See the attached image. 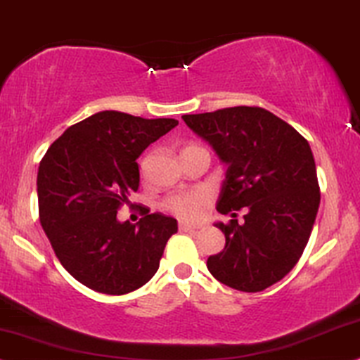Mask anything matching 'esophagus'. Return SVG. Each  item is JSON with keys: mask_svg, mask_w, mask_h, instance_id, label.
Segmentation results:
<instances>
[{"mask_svg": "<svg viewBox=\"0 0 360 360\" xmlns=\"http://www.w3.org/2000/svg\"><path fill=\"white\" fill-rule=\"evenodd\" d=\"M179 229H180V232H193V230H197V229H200V227H198V225L184 224V221H180V224H179Z\"/></svg>", "mask_w": 360, "mask_h": 360, "instance_id": "obj_1", "label": "esophagus"}]
</instances>
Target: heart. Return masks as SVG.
Instances as JSON below:
<instances>
[{
  "mask_svg": "<svg viewBox=\"0 0 360 360\" xmlns=\"http://www.w3.org/2000/svg\"><path fill=\"white\" fill-rule=\"evenodd\" d=\"M145 170V163L141 165V172ZM165 210L170 212L181 220L198 219L208 207V195L203 192H184L168 197L163 202Z\"/></svg>",
  "mask_w": 360,
  "mask_h": 360,
  "instance_id": "1",
  "label": "heart"
}]
</instances>
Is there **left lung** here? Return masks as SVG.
I'll return each instance as SVG.
<instances>
[{
	"label": "left lung",
	"instance_id": "left-lung-1",
	"mask_svg": "<svg viewBox=\"0 0 360 360\" xmlns=\"http://www.w3.org/2000/svg\"><path fill=\"white\" fill-rule=\"evenodd\" d=\"M181 118L227 165L217 210L227 215L247 208L243 224H215L225 233V248L208 257L210 274L242 292L282 281L302 255L321 203L309 141L259 106Z\"/></svg>",
	"mask_w": 360,
	"mask_h": 360
}]
</instances>
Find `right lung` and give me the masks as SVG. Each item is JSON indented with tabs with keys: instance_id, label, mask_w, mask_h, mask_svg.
Wrapping results in <instances>:
<instances>
[{
	"instance_id": "right-lung-1",
	"label": "right lung",
	"mask_w": 360,
	"mask_h": 360,
	"mask_svg": "<svg viewBox=\"0 0 360 360\" xmlns=\"http://www.w3.org/2000/svg\"><path fill=\"white\" fill-rule=\"evenodd\" d=\"M176 125L105 110L66 128L39 162L41 227L61 265L91 290L123 295L157 274L176 220L145 210L131 225L117 212L140 187L136 158Z\"/></svg>"
}]
</instances>
